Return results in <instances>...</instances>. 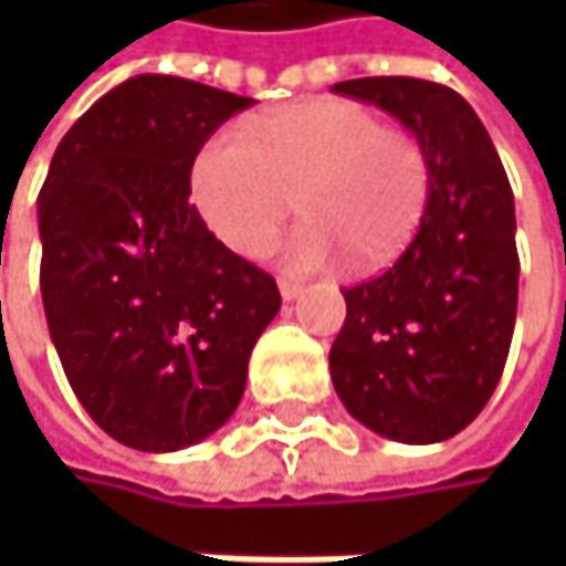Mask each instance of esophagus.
<instances>
[{"label": "esophagus", "mask_w": 566, "mask_h": 566, "mask_svg": "<svg viewBox=\"0 0 566 566\" xmlns=\"http://www.w3.org/2000/svg\"><path fill=\"white\" fill-rule=\"evenodd\" d=\"M279 291H282L284 301H294V297H301V291H304V284L291 282V279H282V282H279Z\"/></svg>", "instance_id": "obj_1"}]
</instances>
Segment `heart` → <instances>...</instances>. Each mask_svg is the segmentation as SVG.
Returning a JSON list of instances; mask_svg holds the SVG:
<instances>
[{
	"label": "heart",
	"mask_w": 566,
	"mask_h": 566,
	"mask_svg": "<svg viewBox=\"0 0 566 566\" xmlns=\"http://www.w3.org/2000/svg\"><path fill=\"white\" fill-rule=\"evenodd\" d=\"M429 186L422 144L347 97L269 111L249 124V137L219 130L189 167L202 226L242 259L272 245L297 192L307 222L279 249L294 272L334 269L347 255L360 269L394 262L426 216Z\"/></svg>",
	"instance_id": "b5f03b06"
}]
</instances>
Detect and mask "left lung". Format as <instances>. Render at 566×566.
I'll use <instances>...</instances> for the list:
<instances>
[{
    "mask_svg": "<svg viewBox=\"0 0 566 566\" xmlns=\"http://www.w3.org/2000/svg\"><path fill=\"white\" fill-rule=\"evenodd\" d=\"M334 91L416 134L432 186L406 252L384 275L344 287L331 380L377 436L442 442L485 409L509 360L521 272L511 182L479 114L452 87L354 77Z\"/></svg>",
    "mask_w": 566,
    "mask_h": 566,
    "instance_id": "obj_1",
    "label": "left lung"
}]
</instances>
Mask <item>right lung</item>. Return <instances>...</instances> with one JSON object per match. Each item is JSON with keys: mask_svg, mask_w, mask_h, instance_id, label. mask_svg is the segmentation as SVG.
<instances>
[{"mask_svg": "<svg viewBox=\"0 0 566 566\" xmlns=\"http://www.w3.org/2000/svg\"><path fill=\"white\" fill-rule=\"evenodd\" d=\"M245 107L199 81L127 77L61 137L39 192L57 360L87 416L140 452L186 449L235 412L282 307L189 202L192 157Z\"/></svg>", "mask_w": 566, "mask_h": 566, "instance_id": "right-lung-1", "label": "right lung"}]
</instances>
